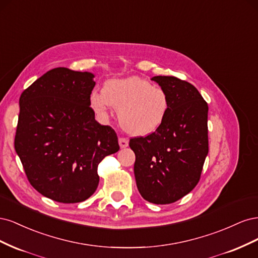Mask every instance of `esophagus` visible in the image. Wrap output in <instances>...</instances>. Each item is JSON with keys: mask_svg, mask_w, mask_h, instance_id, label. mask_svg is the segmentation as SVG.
<instances>
[{"mask_svg": "<svg viewBox=\"0 0 258 258\" xmlns=\"http://www.w3.org/2000/svg\"><path fill=\"white\" fill-rule=\"evenodd\" d=\"M118 142H119V146H120L121 148H124V147H127V146H128V144H129V140H128L127 138H119Z\"/></svg>", "mask_w": 258, "mask_h": 258, "instance_id": "esophagus-1", "label": "esophagus"}]
</instances>
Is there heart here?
<instances>
[{
	"mask_svg": "<svg viewBox=\"0 0 258 258\" xmlns=\"http://www.w3.org/2000/svg\"><path fill=\"white\" fill-rule=\"evenodd\" d=\"M90 101L98 112H105L111 105L118 108L122 128L136 136H147L157 130L169 110L167 92L138 76L107 81L102 92H93Z\"/></svg>",
	"mask_w": 258,
	"mask_h": 258,
	"instance_id": "obj_1",
	"label": "heart"
}]
</instances>
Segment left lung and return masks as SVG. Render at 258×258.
Returning <instances> with one entry per match:
<instances>
[{
  "instance_id": "left-lung-1",
  "label": "left lung",
  "mask_w": 258,
  "mask_h": 258,
  "mask_svg": "<svg viewBox=\"0 0 258 258\" xmlns=\"http://www.w3.org/2000/svg\"><path fill=\"white\" fill-rule=\"evenodd\" d=\"M167 92L169 110L161 126L131 138L135 176L141 196L155 205L183 198L198 184L209 152L208 103L195 86L175 76H154Z\"/></svg>"
}]
</instances>
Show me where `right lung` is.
I'll return each instance as SVG.
<instances>
[{"instance_id":"obj_1","label":"right lung","mask_w":258,"mask_h":258,"mask_svg":"<svg viewBox=\"0 0 258 258\" xmlns=\"http://www.w3.org/2000/svg\"><path fill=\"white\" fill-rule=\"evenodd\" d=\"M93 74L52 69L23 90L15 150L30 184L62 204L88 199L99 184L98 166L118 152L115 130L95 119Z\"/></svg>"}]
</instances>
